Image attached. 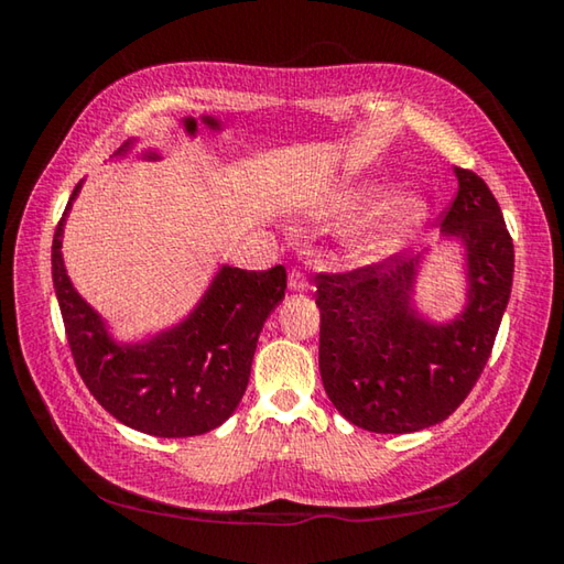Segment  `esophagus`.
Wrapping results in <instances>:
<instances>
[{
  "instance_id": "obj_1",
  "label": "esophagus",
  "mask_w": 564,
  "mask_h": 564,
  "mask_svg": "<svg viewBox=\"0 0 564 564\" xmlns=\"http://www.w3.org/2000/svg\"><path fill=\"white\" fill-rule=\"evenodd\" d=\"M289 289L291 291H308V279H305V273L301 269H291L289 273Z\"/></svg>"
}]
</instances>
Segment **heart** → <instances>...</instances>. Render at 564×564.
<instances>
[{"mask_svg": "<svg viewBox=\"0 0 564 564\" xmlns=\"http://www.w3.org/2000/svg\"><path fill=\"white\" fill-rule=\"evenodd\" d=\"M388 194L383 184H350L333 194L321 214L336 221H352L362 214L373 212ZM425 204L417 196H395L383 206L376 221H370L352 241V256L360 261H378L393 253L405 238L423 224Z\"/></svg>", "mask_w": 564, "mask_h": 564, "instance_id": "obj_1", "label": "heart"}]
</instances>
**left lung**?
<instances>
[{
    "instance_id": "obj_1",
    "label": "left lung",
    "mask_w": 564,
    "mask_h": 564,
    "mask_svg": "<svg viewBox=\"0 0 564 564\" xmlns=\"http://www.w3.org/2000/svg\"><path fill=\"white\" fill-rule=\"evenodd\" d=\"M443 234L465 243L467 305L451 323L413 308L417 259L393 253L316 275L318 366L338 413L370 433H415L455 413L488 362L508 308L514 248L492 191L455 166Z\"/></svg>"
}]
</instances>
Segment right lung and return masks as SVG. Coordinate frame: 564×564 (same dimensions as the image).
<instances>
[{"label": "right lung", "mask_w": 564, "mask_h": 564, "mask_svg": "<svg viewBox=\"0 0 564 564\" xmlns=\"http://www.w3.org/2000/svg\"><path fill=\"white\" fill-rule=\"evenodd\" d=\"M123 144L117 156L127 154ZM52 241V279L66 340L89 393L123 425L156 437H191L231 417L246 393L261 328L285 295V269L224 265L202 303L171 330L144 343L113 340L97 311L74 291L62 259L64 218Z\"/></svg>", "instance_id": "1"}]
</instances>
